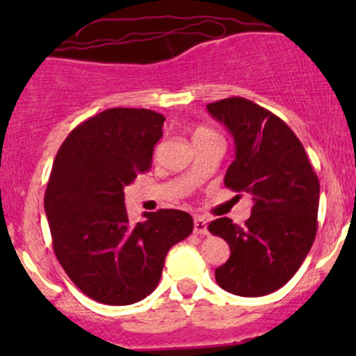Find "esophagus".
I'll return each instance as SVG.
<instances>
[{"label":"esophagus","mask_w":356,"mask_h":356,"mask_svg":"<svg viewBox=\"0 0 356 356\" xmlns=\"http://www.w3.org/2000/svg\"><path fill=\"white\" fill-rule=\"evenodd\" d=\"M195 234H207V220L204 218H194Z\"/></svg>","instance_id":"34e87169"}]
</instances>
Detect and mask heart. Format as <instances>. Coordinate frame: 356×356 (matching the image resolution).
Returning a JSON list of instances; mask_svg holds the SVG:
<instances>
[{
  "label": "heart",
  "mask_w": 356,
  "mask_h": 356,
  "mask_svg": "<svg viewBox=\"0 0 356 356\" xmlns=\"http://www.w3.org/2000/svg\"><path fill=\"white\" fill-rule=\"evenodd\" d=\"M209 138H219V137L214 130L207 129V127H197V129H194V132H192V140L194 142L209 140Z\"/></svg>",
  "instance_id": "heart-1"
}]
</instances>
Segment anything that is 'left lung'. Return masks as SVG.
I'll return each mask as SVG.
<instances>
[{"mask_svg":"<svg viewBox=\"0 0 356 356\" xmlns=\"http://www.w3.org/2000/svg\"><path fill=\"white\" fill-rule=\"evenodd\" d=\"M207 110L234 137L224 186L254 202L243 226L229 218L207 226L231 249L216 281L232 295H269L295 276L313 246L320 181L300 138L275 113L243 97L212 102Z\"/></svg>","mask_w":356,"mask_h":356,"instance_id":"left-lung-1","label":"left lung"}]
</instances>
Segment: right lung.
<instances>
[{
  "instance_id": "1",
  "label": "right lung",
  "mask_w": 356,
  "mask_h": 356,
  "mask_svg": "<svg viewBox=\"0 0 356 356\" xmlns=\"http://www.w3.org/2000/svg\"><path fill=\"white\" fill-rule=\"evenodd\" d=\"M165 117L147 108H108L81 122L56 152L44 212L53 251L73 284L92 300L124 306L157 288L169 249L194 229L177 209L145 212L132 224L124 187L152 167Z\"/></svg>"
}]
</instances>
